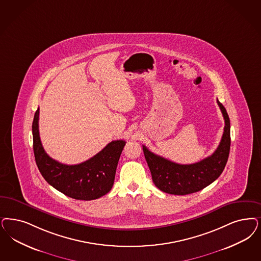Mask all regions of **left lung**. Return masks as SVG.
Masks as SVG:
<instances>
[{
  "label": "left lung",
  "instance_id": "obj_1",
  "mask_svg": "<svg viewBox=\"0 0 261 261\" xmlns=\"http://www.w3.org/2000/svg\"><path fill=\"white\" fill-rule=\"evenodd\" d=\"M225 119L222 140L214 153L195 164L180 165L156 155L143 146L144 157L158 189L171 195H188L214 182L224 171L230 149V121L226 110L217 99Z\"/></svg>",
  "mask_w": 261,
  "mask_h": 261
}]
</instances>
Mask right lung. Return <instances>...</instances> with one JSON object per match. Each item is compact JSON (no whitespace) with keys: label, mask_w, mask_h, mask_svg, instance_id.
<instances>
[{"label":"right lung","mask_w":261,"mask_h":261,"mask_svg":"<svg viewBox=\"0 0 261 261\" xmlns=\"http://www.w3.org/2000/svg\"><path fill=\"white\" fill-rule=\"evenodd\" d=\"M39 109L33 121L34 153L37 168L44 179L69 198L96 199L109 193L115 181L117 163L125 141H113L100 152L78 165H65L45 152L38 131Z\"/></svg>","instance_id":"add662e5"}]
</instances>
